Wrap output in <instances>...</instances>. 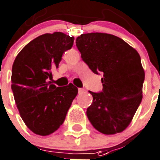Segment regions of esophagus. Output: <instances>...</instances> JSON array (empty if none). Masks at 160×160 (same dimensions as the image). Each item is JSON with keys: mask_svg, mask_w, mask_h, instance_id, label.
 Masks as SVG:
<instances>
[{"mask_svg": "<svg viewBox=\"0 0 160 160\" xmlns=\"http://www.w3.org/2000/svg\"><path fill=\"white\" fill-rule=\"evenodd\" d=\"M85 92V90H84L83 88H79L78 89V93L79 94H82V93Z\"/></svg>", "mask_w": 160, "mask_h": 160, "instance_id": "esophagus-1", "label": "esophagus"}]
</instances>
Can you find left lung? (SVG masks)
<instances>
[{
	"label": "left lung",
	"instance_id": "8db88e82",
	"mask_svg": "<svg viewBox=\"0 0 160 160\" xmlns=\"http://www.w3.org/2000/svg\"><path fill=\"white\" fill-rule=\"evenodd\" d=\"M76 45L94 73L103 74L102 92H92L87 116L105 135L122 132L130 125L142 100L145 71L140 56L123 39L105 33L82 34Z\"/></svg>",
	"mask_w": 160,
	"mask_h": 160
}]
</instances>
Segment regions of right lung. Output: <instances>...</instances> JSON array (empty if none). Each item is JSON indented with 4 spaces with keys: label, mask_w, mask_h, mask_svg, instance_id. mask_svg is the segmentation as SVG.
Segmentation results:
<instances>
[{
    "label": "right lung",
    "mask_w": 160,
    "mask_h": 160,
    "mask_svg": "<svg viewBox=\"0 0 160 160\" xmlns=\"http://www.w3.org/2000/svg\"><path fill=\"white\" fill-rule=\"evenodd\" d=\"M74 38L62 32L37 37L18 53L11 74V89L20 115L28 128L42 136L63 123L78 90L73 84L51 83L62 53L72 47Z\"/></svg>",
    "instance_id": "add662e5"
}]
</instances>
